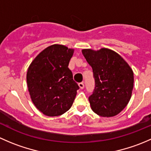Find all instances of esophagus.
I'll use <instances>...</instances> for the list:
<instances>
[{
  "label": "esophagus",
  "instance_id": "esophagus-1",
  "mask_svg": "<svg viewBox=\"0 0 151 151\" xmlns=\"http://www.w3.org/2000/svg\"><path fill=\"white\" fill-rule=\"evenodd\" d=\"M78 85H79V87L80 88V89H83V88H84L85 85H84V83H80Z\"/></svg>",
  "mask_w": 151,
  "mask_h": 151
}]
</instances>
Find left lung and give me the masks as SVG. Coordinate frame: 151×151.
I'll use <instances>...</instances> for the list:
<instances>
[{
	"mask_svg": "<svg viewBox=\"0 0 151 151\" xmlns=\"http://www.w3.org/2000/svg\"><path fill=\"white\" fill-rule=\"evenodd\" d=\"M82 52L92 67L95 80V88L88 98L91 109L102 117L118 115L132 96L133 71L121 55L109 49H85Z\"/></svg>",
	"mask_w": 151,
	"mask_h": 151,
	"instance_id": "left-lung-1",
	"label": "left lung"
}]
</instances>
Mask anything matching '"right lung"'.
<instances>
[{
	"instance_id": "obj_1",
	"label": "right lung",
	"mask_w": 151,
	"mask_h": 151,
	"mask_svg": "<svg viewBox=\"0 0 151 151\" xmlns=\"http://www.w3.org/2000/svg\"><path fill=\"white\" fill-rule=\"evenodd\" d=\"M73 49L53 45L39 53L29 66L27 83L30 98L44 115H63L72 106L80 88L68 63Z\"/></svg>"
}]
</instances>
